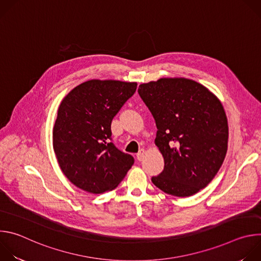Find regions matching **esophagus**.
<instances>
[{"label": "esophagus", "instance_id": "esophagus-1", "mask_svg": "<svg viewBox=\"0 0 261 261\" xmlns=\"http://www.w3.org/2000/svg\"><path fill=\"white\" fill-rule=\"evenodd\" d=\"M144 153H145V150H144V148H140L139 152H138V153H137V155H136V157H137V159H138L139 161H141V160L143 159Z\"/></svg>", "mask_w": 261, "mask_h": 261}]
</instances>
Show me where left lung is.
<instances>
[{
	"label": "left lung",
	"instance_id": "obj_1",
	"mask_svg": "<svg viewBox=\"0 0 261 261\" xmlns=\"http://www.w3.org/2000/svg\"><path fill=\"white\" fill-rule=\"evenodd\" d=\"M157 126L155 144L164 170L152 177L164 193L194 195L211 182L227 153L228 123L219 98L201 84L163 77L139 85Z\"/></svg>",
	"mask_w": 261,
	"mask_h": 261
}]
</instances>
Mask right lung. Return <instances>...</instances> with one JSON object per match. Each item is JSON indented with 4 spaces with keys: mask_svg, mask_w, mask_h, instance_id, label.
Masks as SVG:
<instances>
[{
    "mask_svg": "<svg viewBox=\"0 0 261 261\" xmlns=\"http://www.w3.org/2000/svg\"><path fill=\"white\" fill-rule=\"evenodd\" d=\"M136 88L137 83L91 80L62 100L53 146L61 170L77 188L92 194L114 190L134 163L110 141V126Z\"/></svg>",
    "mask_w": 261,
    "mask_h": 261,
    "instance_id": "1",
    "label": "right lung"
}]
</instances>
